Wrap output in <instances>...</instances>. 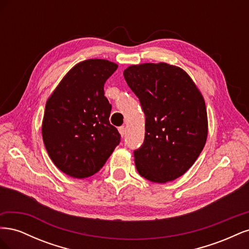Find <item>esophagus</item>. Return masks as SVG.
Segmentation results:
<instances>
[{"label": "esophagus", "mask_w": 249, "mask_h": 249, "mask_svg": "<svg viewBox=\"0 0 249 249\" xmlns=\"http://www.w3.org/2000/svg\"><path fill=\"white\" fill-rule=\"evenodd\" d=\"M118 131H119L120 135H122V136L124 137V135H125V127H124V125H122V126H119V127H118Z\"/></svg>", "instance_id": "obj_1"}]
</instances>
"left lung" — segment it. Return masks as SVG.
<instances>
[{
    "mask_svg": "<svg viewBox=\"0 0 249 249\" xmlns=\"http://www.w3.org/2000/svg\"><path fill=\"white\" fill-rule=\"evenodd\" d=\"M145 115L143 144L134 150L139 175L154 183L189 169L206 144V104L188 73L167 63L131 65L124 71Z\"/></svg>",
    "mask_w": 249,
    "mask_h": 249,
    "instance_id": "1",
    "label": "left lung"
}]
</instances>
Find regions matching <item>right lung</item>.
<instances>
[{"instance_id": "right-lung-1", "label": "right lung", "mask_w": 249, "mask_h": 249, "mask_svg": "<svg viewBox=\"0 0 249 249\" xmlns=\"http://www.w3.org/2000/svg\"><path fill=\"white\" fill-rule=\"evenodd\" d=\"M117 67L104 59L80 62L47 101L43 143L52 161L67 176H93L119 144L120 134L109 122L112 106L104 91Z\"/></svg>"}]
</instances>
